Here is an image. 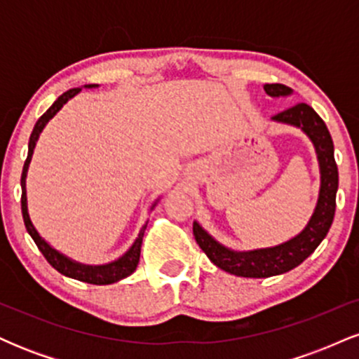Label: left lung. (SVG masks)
Returning <instances> with one entry per match:
<instances>
[{
	"label": "left lung",
	"instance_id": "obj_1",
	"mask_svg": "<svg viewBox=\"0 0 359 359\" xmlns=\"http://www.w3.org/2000/svg\"><path fill=\"white\" fill-rule=\"evenodd\" d=\"M263 89L271 97H285L294 93L283 84H265ZM271 121L299 128L312 142L320 172L319 197H317L316 209L306 228L297 236L290 238L285 243H280L277 246H270V248L248 251L231 250L214 240L199 222L194 221V236H196L201 250L208 255L214 265L228 273L236 275V277L266 278L295 269L309 255L314 253L334 219L339 175H337L334 160V143H332L331 133H329L325 123L306 102H299V104L275 114Z\"/></svg>",
	"mask_w": 359,
	"mask_h": 359
}]
</instances>
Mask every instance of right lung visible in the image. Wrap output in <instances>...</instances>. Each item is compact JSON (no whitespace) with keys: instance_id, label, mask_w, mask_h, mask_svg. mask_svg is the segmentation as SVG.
Segmentation results:
<instances>
[{"instance_id":"1","label":"right lung","mask_w":359,"mask_h":359,"mask_svg":"<svg viewBox=\"0 0 359 359\" xmlns=\"http://www.w3.org/2000/svg\"><path fill=\"white\" fill-rule=\"evenodd\" d=\"M84 88H89V89L97 88V84H86ZM81 90H82V88H76V89H71V90H67V93L62 94L60 97H57V101L53 102L50 108L45 111L42 116L39 118V121L35 123L34 131H32V135H30V142H28V155H27V160H25L23 172H22V214H23L25 228H27L28 234H30L32 240L35 241V245L39 246V250L42 251L45 259H47V262L50 263V265L57 271H59V273L65 275V277H69V278L81 280V282H86V283H94V285H109V283L119 282V280L130 277V275L137 270L138 262H140V253H142L143 234H145L148 221L142 226L137 240L133 241V245L130 246V250H128L125 255H121V257L114 259V262L104 263V265H86V263H79V262H76V259L65 257V255L60 253L59 250H55L53 246L48 245V243L45 241L42 236H40V233L36 231L34 222H32V219H30V214H28L27 174H28V167H30L32 156H34V150H35L36 142H39L40 133H42L43 128L47 126V123L50 121V119L62 109V106H64L67 101H71L74 96H77ZM158 201H160V197L155 201L154 204H151L150 211L155 208Z\"/></svg>"}]
</instances>
